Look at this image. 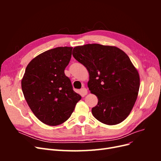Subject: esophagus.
I'll use <instances>...</instances> for the list:
<instances>
[{
	"label": "esophagus",
	"mask_w": 161,
	"mask_h": 161,
	"mask_svg": "<svg viewBox=\"0 0 161 161\" xmlns=\"http://www.w3.org/2000/svg\"><path fill=\"white\" fill-rule=\"evenodd\" d=\"M80 92H81V95L82 96H85L87 94L88 91H87V89L86 88H82V89H80Z\"/></svg>",
	"instance_id": "esophagus-1"
}]
</instances>
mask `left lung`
Returning a JSON list of instances; mask_svg holds the SVG:
<instances>
[{
	"label": "left lung",
	"instance_id": "1",
	"mask_svg": "<svg viewBox=\"0 0 161 161\" xmlns=\"http://www.w3.org/2000/svg\"><path fill=\"white\" fill-rule=\"evenodd\" d=\"M72 55L89 74L88 87L98 99L92 114L101 123L118 124L137 99L140 76L126 53L115 46L92 43L74 47Z\"/></svg>",
	"mask_w": 161,
	"mask_h": 161
}]
</instances>
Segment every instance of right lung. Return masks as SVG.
Wrapping results in <instances>:
<instances>
[{"mask_svg":"<svg viewBox=\"0 0 161 161\" xmlns=\"http://www.w3.org/2000/svg\"><path fill=\"white\" fill-rule=\"evenodd\" d=\"M72 47H58L40 53L29 63L21 80L24 97L37 118L48 125L69 119L81 96L64 74Z\"/></svg>","mask_w":161,"mask_h":161,"instance_id":"right-lung-1","label":"right lung"}]
</instances>
